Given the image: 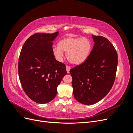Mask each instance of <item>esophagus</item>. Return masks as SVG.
Wrapping results in <instances>:
<instances>
[{
    "label": "esophagus",
    "mask_w": 133,
    "mask_h": 133,
    "mask_svg": "<svg viewBox=\"0 0 133 133\" xmlns=\"http://www.w3.org/2000/svg\"><path fill=\"white\" fill-rule=\"evenodd\" d=\"M66 71L68 73H69V71H70V67L69 66H66Z\"/></svg>",
    "instance_id": "esophagus-1"
}]
</instances>
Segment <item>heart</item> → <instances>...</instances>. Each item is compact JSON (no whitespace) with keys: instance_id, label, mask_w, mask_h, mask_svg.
Listing matches in <instances>:
<instances>
[{"instance_id":"obj_1","label":"heart","mask_w":133,"mask_h":133,"mask_svg":"<svg viewBox=\"0 0 133 133\" xmlns=\"http://www.w3.org/2000/svg\"><path fill=\"white\" fill-rule=\"evenodd\" d=\"M92 44L89 39L83 37L68 36L60 40L58 46H54L52 51L57 60L61 61L64 53L68 61L73 65H80L85 62L91 53Z\"/></svg>"}]
</instances>
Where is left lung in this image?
<instances>
[{
	"mask_svg": "<svg viewBox=\"0 0 133 133\" xmlns=\"http://www.w3.org/2000/svg\"><path fill=\"white\" fill-rule=\"evenodd\" d=\"M94 45L86 61L70 69L75 99L84 105L99 102L113 85L118 65L114 46L102 36L92 35Z\"/></svg>",
	"mask_w": 133,
	"mask_h": 133,
	"instance_id": "obj_1",
	"label": "left lung"
}]
</instances>
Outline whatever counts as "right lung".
<instances>
[{"instance_id": "right-lung-1", "label": "right lung", "mask_w": 133, "mask_h": 133, "mask_svg": "<svg viewBox=\"0 0 133 133\" xmlns=\"http://www.w3.org/2000/svg\"><path fill=\"white\" fill-rule=\"evenodd\" d=\"M59 32L36 33L24 44L18 63L23 89L34 102L45 104L57 95V87L66 74L65 65L55 59L53 42Z\"/></svg>"}]
</instances>
